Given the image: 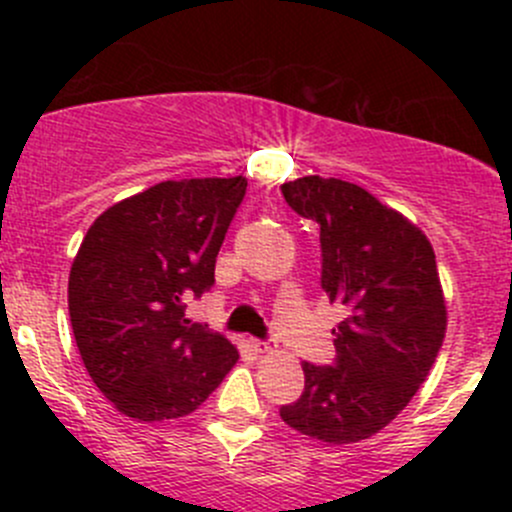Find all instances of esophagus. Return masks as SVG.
<instances>
[{"instance_id": "obj_1", "label": "esophagus", "mask_w": 512, "mask_h": 512, "mask_svg": "<svg viewBox=\"0 0 512 512\" xmlns=\"http://www.w3.org/2000/svg\"><path fill=\"white\" fill-rule=\"evenodd\" d=\"M250 347H252V352H257V354H272V352H275V344L262 342V339H250Z\"/></svg>"}]
</instances>
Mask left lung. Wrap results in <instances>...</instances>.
<instances>
[{
    "label": "left lung",
    "mask_w": 512,
    "mask_h": 512,
    "mask_svg": "<svg viewBox=\"0 0 512 512\" xmlns=\"http://www.w3.org/2000/svg\"><path fill=\"white\" fill-rule=\"evenodd\" d=\"M282 195L319 225L322 287L349 314L332 329L337 364L304 361L302 396L280 416L324 446L366 441L436 364L448 324L436 255L421 227L347 180L304 175Z\"/></svg>",
    "instance_id": "8db88e82"
}]
</instances>
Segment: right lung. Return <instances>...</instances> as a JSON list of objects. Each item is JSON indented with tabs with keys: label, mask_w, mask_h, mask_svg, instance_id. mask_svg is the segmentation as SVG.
<instances>
[{
	"label": "right lung",
	"mask_w": 512,
	"mask_h": 512,
	"mask_svg": "<svg viewBox=\"0 0 512 512\" xmlns=\"http://www.w3.org/2000/svg\"><path fill=\"white\" fill-rule=\"evenodd\" d=\"M247 178L163 180L103 210L69 272L76 347L103 396L133 421L188 416L237 364L235 344L185 317Z\"/></svg>",
	"instance_id": "add662e5"
}]
</instances>
